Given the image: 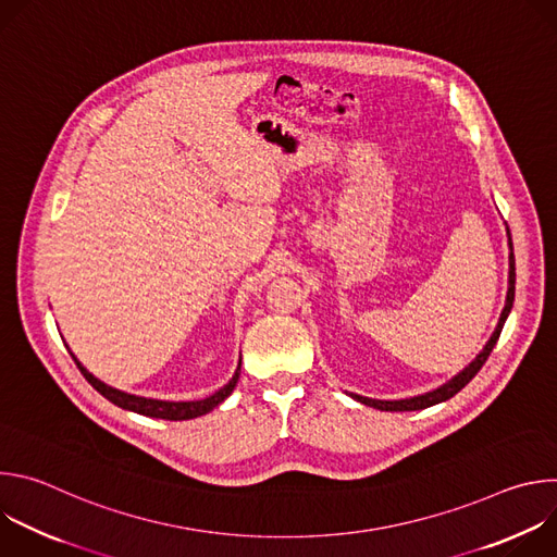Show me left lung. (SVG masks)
<instances>
[{"instance_id": "left-lung-1", "label": "left lung", "mask_w": 557, "mask_h": 557, "mask_svg": "<svg viewBox=\"0 0 557 557\" xmlns=\"http://www.w3.org/2000/svg\"><path fill=\"white\" fill-rule=\"evenodd\" d=\"M507 237H509V288H507V301H505V308L500 312V320H498V326L494 331V335L490 337V342L485 344V348L481 350V355L475 357L465 370H460L451 381L443 383L441 387L432 389V392H425V394H419V396H410V399H399V401H381V399H368V396H359V394H350L355 401L363 404V406H370V408H376V410H383V412H412V410H425V408H432L436 404H443L447 399H451V396L456 392H460L475 374H479V370L483 368V363L487 361V357L492 355L500 333H503V326L507 322V317L511 312V306H513V293H516V260H513V245H511V233L507 228Z\"/></svg>"}]
</instances>
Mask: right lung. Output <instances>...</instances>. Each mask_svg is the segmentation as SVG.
Wrapping results in <instances>:
<instances>
[{"label": "right lung", "mask_w": 557, "mask_h": 557, "mask_svg": "<svg viewBox=\"0 0 557 557\" xmlns=\"http://www.w3.org/2000/svg\"><path fill=\"white\" fill-rule=\"evenodd\" d=\"M72 359L78 366V370H82V374L88 379V383L97 392H101L106 399L112 401L114 406H119L123 410H129V412H136V414H143V417L165 419V421H189V419H196V417H202V414L211 412L215 406H220L226 399V396L233 392V387L237 385V379H240V366H243V359H240V363H237V370L231 376V381L224 387H220L218 392H213L211 396H207V399H200V401H158V399H145V396L127 394V392H121V389H116L112 385H106L92 372H88L82 366V361H78L74 355H72Z\"/></svg>", "instance_id": "obj_1"}]
</instances>
